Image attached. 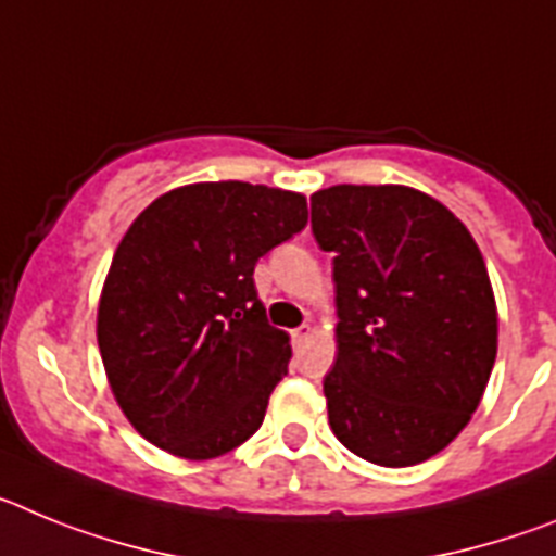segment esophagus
I'll return each mask as SVG.
<instances>
[{"label":"esophagus","mask_w":556,"mask_h":556,"mask_svg":"<svg viewBox=\"0 0 556 556\" xmlns=\"http://www.w3.org/2000/svg\"><path fill=\"white\" fill-rule=\"evenodd\" d=\"M312 333V326H301V328H294L292 331V342H303V339Z\"/></svg>","instance_id":"esophagus-1"}]
</instances>
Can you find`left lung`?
I'll use <instances>...</instances> for the list:
<instances>
[{
	"instance_id": "obj_1",
	"label": "left lung",
	"mask_w": 556,
	"mask_h": 556,
	"mask_svg": "<svg viewBox=\"0 0 556 556\" xmlns=\"http://www.w3.org/2000/svg\"><path fill=\"white\" fill-rule=\"evenodd\" d=\"M312 230L337 283L333 434L381 468L431 459L468 426L498 351L479 244L440 200L392 184L314 191Z\"/></svg>"
}]
</instances>
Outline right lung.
I'll list each match as a JSON object with an SVG mask.
<instances>
[{
    "label": "right lung",
    "mask_w": 556,
    "mask_h": 556,
    "mask_svg": "<svg viewBox=\"0 0 556 556\" xmlns=\"http://www.w3.org/2000/svg\"><path fill=\"white\" fill-rule=\"evenodd\" d=\"M303 194L219 180L152 200L113 253L97 308L108 384L152 445L214 459L258 431L287 376L255 262L306 228Z\"/></svg>",
    "instance_id": "1"
}]
</instances>
